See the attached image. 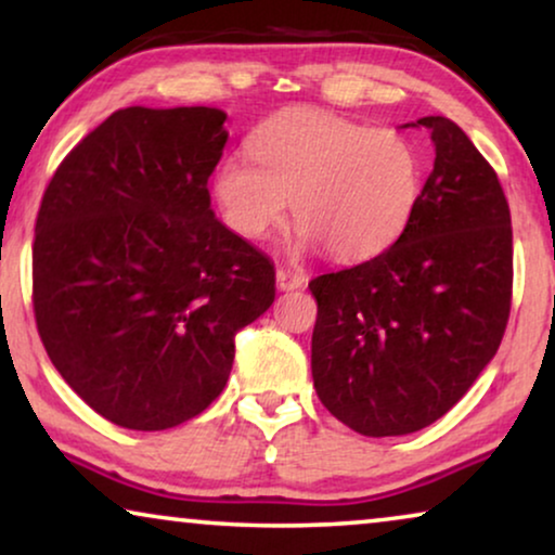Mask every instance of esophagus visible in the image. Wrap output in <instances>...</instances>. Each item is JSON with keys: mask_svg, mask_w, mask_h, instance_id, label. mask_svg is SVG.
Instances as JSON below:
<instances>
[{"mask_svg": "<svg viewBox=\"0 0 555 555\" xmlns=\"http://www.w3.org/2000/svg\"><path fill=\"white\" fill-rule=\"evenodd\" d=\"M306 275L298 270L291 268H278V287L280 291H298V287L306 285Z\"/></svg>", "mask_w": 555, "mask_h": 555, "instance_id": "1", "label": "esophagus"}]
</instances>
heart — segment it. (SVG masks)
<instances>
[{
	"label": "heart",
	"instance_id": "heart-1",
	"mask_svg": "<svg viewBox=\"0 0 555 555\" xmlns=\"http://www.w3.org/2000/svg\"><path fill=\"white\" fill-rule=\"evenodd\" d=\"M249 154L222 158L211 181L227 227L262 240L293 199L295 247H325L338 262L391 247L422 194V154L406 133L331 111L278 113L249 139Z\"/></svg>",
	"mask_w": 555,
	"mask_h": 555
}]
</instances>
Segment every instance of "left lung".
I'll return each instance as SVG.
<instances>
[{
  "instance_id": "1",
  "label": "left lung",
  "mask_w": 555,
  "mask_h": 555,
  "mask_svg": "<svg viewBox=\"0 0 555 555\" xmlns=\"http://www.w3.org/2000/svg\"><path fill=\"white\" fill-rule=\"evenodd\" d=\"M435 169L389 249L310 280L318 302L313 384L323 406L366 437L429 427L498 353L513 298L511 207L498 173L444 116Z\"/></svg>"
}]
</instances>
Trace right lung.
Returning a JSON list of instances; mask_svg holds the SVG:
<instances>
[{
  "label": "right lung",
  "instance_id": "right-lung-1",
  "mask_svg": "<svg viewBox=\"0 0 555 555\" xmlns=\"http://www.w3.org/2000/svg\"><path fill=\"white\" fill-rule=\"evenodd\" d=\"M217 108H120L52 173L33 245L37 333L90 409L158 431L202 414L234 336L275 300L270 257L227 230L207 181Z\"/></svg>",
  "mask_w": 555,
  "mask_h": 555
}]
</instances>
